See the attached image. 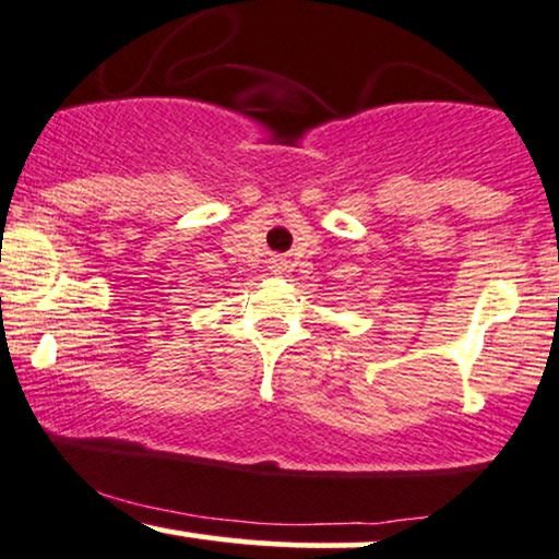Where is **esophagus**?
<instances>
[{
	"label": "esophagus",
	"mask_w": 559,
	"mask_h": 559,
	"mask_svg": "<svg viewBox=\"0 0 559 559\" xmlns=\"http://www.w3.org/2000/svg\"><path fill=\"white\" fill-rule=\"evenodd\" d=\"M274 266H277V270H274V272H280V270H285V262H282V259H277V262H274Z\"/></svg>",
	"instance_id": "obj_1"
}]
</instances>
